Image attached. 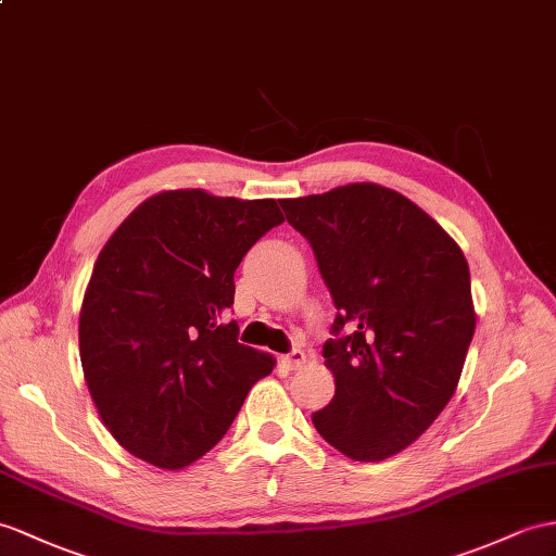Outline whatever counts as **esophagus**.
I'll return each mask as SVG.
<instances>
[{
	"instance_id": "esophagus-1",
	"label": "esophagus",
	"mask_w": 556,
	"mask_h": 556,
	"mask_svg": "<svg viewBox=\"0 0 556 556\" xmlns=\"http://www.w3.org/2000/svg\"><path fill=\"white\" fill-rule=\"evenodd\" d=\"M280 363H282V365H286V368H288V370H300V368H302V365L306 363V354H304V351H302V349H292V351H290V354H286V356H282V358H280Z\"/></svg>"
}]
</instances>
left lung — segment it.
<instances>
[{"label":"left lung","instance_id":"obj_1","mask_svg":"<svg viewBox=\"0 0 556 556\" xmlns=\"http://www.w3.org/2000/svg\"><path fill=\"white\" fill-rule=\"evenodd\" d=\"M337 308L323 344L334 396L311 415L351 459L403 451L455 394L477 316L457 242L405 195L377 184L280 200Z\"/></svg>","mask_w":556,"mask_h":556}]
</instances>
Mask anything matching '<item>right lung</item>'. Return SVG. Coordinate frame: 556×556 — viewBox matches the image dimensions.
<instances>
[{"instance_id":"1","label":"right lung","mask_w":556,"mask_h":556,"mask_svg":"<svg viewBox=\"0 0 556 556\" xmlns=\"http://www.w3.org/2000/svg\"><path fill=\"white\" fill-rule=\"evenodd\" d=\"M276 200L167 191L105 242L79 314L89 394L122 448L162 469L212 451L274 358L238 342L233 274Z\"/></svg>"}]
</instances>
